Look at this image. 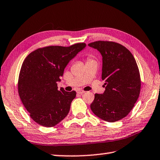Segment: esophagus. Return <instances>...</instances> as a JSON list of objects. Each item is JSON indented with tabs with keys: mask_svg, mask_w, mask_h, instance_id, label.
<instances>
[{
	"mask_svg": "<svg viewBox=\"0 0 160 160\" xmlns=\"http://www.w3.org/2000/svg\"><path fill=\"white\" fill-rule=\"evenodd\" d=\"M84 91H83V90H82V89H78L77 90V93H80V94H82V93H84Z\"/></svg>",
	"mask_w": 160,
	"mask_h": 160,
	"instance_id": "34e87169",
	"label": "esophagus"
}]
</instances>
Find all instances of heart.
<instances>
[{
	"mask_svg": "<svg viewBox=\"0 0 160 160\" xmlns=\"http://www.w3.org/2000/svg\"><path fill=\"white\" fill-rule=\"evenodd\" d=\"M87 62H89V61H92V60H93V59H92V58L91 57V56H89V57H87Z\"/></svg>",
	"mask_w": 160,
	"mask_h": 160,
	"instance_id": "b5f03b06",
	"label": "heart"
}]
</instances>
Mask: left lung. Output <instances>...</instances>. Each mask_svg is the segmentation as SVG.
<instances>
[{
  "instance_id": "1",
  "label": "left lung",
  "mask_w": 160,
  "mask_h": 160,
  "mask_svg": "<svg viewBox=\"0 0 160 160\" xmlns=\"http://www.w3.org/2000/svg\"><path fill=\"white\" fill-rule=\"evenodd\" d=\"M88 45L101 53L102 80L105 82V91L95 93L91 109L104 121H119L130 113L139 96L141 78L135 59L117 42L97 41Z\"/></svg>"
}]
</instances>
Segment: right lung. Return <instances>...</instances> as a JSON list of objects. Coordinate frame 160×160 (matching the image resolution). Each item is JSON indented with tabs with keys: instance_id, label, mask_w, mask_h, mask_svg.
Segmentation results:
<instances>
[{
	"instance_id": "obj_1",
	"label": "right lung",
	"mask_w": 160,
	"mask_h": 160,
	"mask_svg": "<svg viewBox=\"0 0 160 160\" xmlns=\"http://www.w3.org/2000/svg\"><path fill=\"white\" fill-rule=\"evenodd\" d=\"M84 43L68 47L50 46L30 52L22 64L18 92L33 121L53 127L67 117L76 92L58 89V82L71 59L82 51Z\"/></svg>"
}]
</instances>
